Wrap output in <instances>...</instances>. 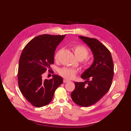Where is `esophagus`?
I'll list each match as a JSON object with an SVG mask.
<instances>
[{
	"label": "esophagus",
	"mask_w": 131,
	"mask_h": 131,
	"mask_svg": "<svg viewBox=\"0 0 131 131\" xmlns=\"http://www.w3.org/2000/svg\"><path fill=\"white\" fill-rule=\"evenodd\" d=\"M63 83H67V82H69V80H66V79H63Z\"/></svg>",
	"instance_id": "esophagus-1"
}]
</instances>
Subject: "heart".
Listing matches in <instances>:
<instances>
[{
    "label": "heart",
    "mask_w": 131,
    "mask_h": 131,
    "mask_svg": "<svg viewBox=\"0 0 131 131\" xmlns=\"http://www.w3.org/2000/svg\"><path fill=\"white\" fill-rule=\"evenodd\" d=\"M74 53L77 58L79 60H84L87 58L89 55V51L88 49L82 45H77L74 46L73 48ZM60 52L58 51L54 56V60H57L59 56ZM90 65V61L88 58H86L83 62V68L84 69H87ZM58 73L60 75L67 79H71L76 75V70L73 69L69 68H62L58 70Z\"/></svg>",
    "instance_id": "b5f03b06"
}]
</instances>
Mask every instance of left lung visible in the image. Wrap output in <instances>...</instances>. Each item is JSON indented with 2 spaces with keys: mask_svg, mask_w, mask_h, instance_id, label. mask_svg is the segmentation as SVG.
Segmentation results:
<instances>
[{
  "mask_svg": "<svg viewBox=\"0 0 131 131\" xmlns=\"http://www.w3.org/2000/svg\"><path fill=\"white\" fill-rule=\"evenodd\" d=\"M92 51L94 61L81 78L84 82H75L71 94L73 101L79 106L88 107L96 104L110 90L114 77L112 54L106 47L95 38L79 36Z\"/></svg>",
  "mask_w": 131,
  "mask_h": 131,
  "instance_id": "obj_1",
  "label": "left lung"
}]
</instances>
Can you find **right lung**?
I'll list each match as a JSON object with an SVG mask.
<instances>
[{
	"label": "right lung",
	"mask_w": 131,
	"mask_h": 131,
	"mask_svg": "<svg viewBox=\"0 0 131 131\" xmlns=\"http://www.w3.org/2000/svg\"><path fill=\"white\" fill-rule=\"evenodd\" d=\"M65 37L39 35L30 40L21 53L17 74L18 87L25 98L34 106L48 105L56 90L62 84L63 79L57 75L53 74V78L44 80L42 76L53 64L55 50Z\"/></svg>",
	"instance_id": "1"
}]
</instances>
